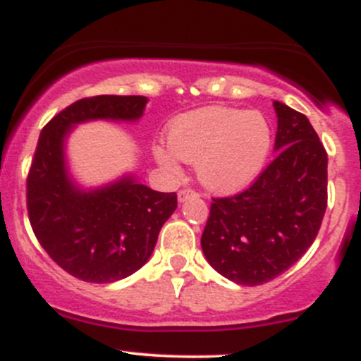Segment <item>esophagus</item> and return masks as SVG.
Wrapping results in <instances>:
<instances>
[{
	"instance_id": "34e87169",
	"label": "esophagus",
	"mask_w": 361,
	"mask_h": 361,
	"mask_svg": "<svg viewBox=\"0 0 361 361\" xmlns=\"http://www.w3.org/2000/svg\"><path fill=\"white\" fill-rule=\"evenodd\" d=\"M197 195H198V193L195 192L193 188H190V186H188V188H181L180 192H178V200L185 202L188 197H197Z\"/></svg>"
}]
</instances>
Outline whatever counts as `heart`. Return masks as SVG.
Here are the masks:
<instances>
[{"mask_svg":"<svg viewBox=\"0 0 361 361\" xmlns=\"http://www.w3.org/2000/svg\"><path fill=\"white\" fill-rule=\"evenodd\" d=\"M169 149L178 159L197 164L198 180L215 192H234L250 185L267 164L273 132L258 110L209 106L181 115L169 130ZM171 152L157 149L166 168H175Z\"/></svg>","mask_w":361,"mask_h":361,"instance_id":"b5f03b06","label":"heart"}]
</instances>
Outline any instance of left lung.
<instances>
[{"instance_id":"obj_1","label":"left lung","mask_w":361,"mask_h":361,"mask_svg":"<svg viewBox=\"0 0 361 361\" xmlns=\"http://www.w3.org/2000/svg\"><path fill=\"white\" fill-rule=\"evenodd\" d=\"M279 154L243 192L215 197L202 250L215 271L239 285L267 283L302 258L327 207V152L309 118L281 102Z\"/></svg>"}]
</instances>
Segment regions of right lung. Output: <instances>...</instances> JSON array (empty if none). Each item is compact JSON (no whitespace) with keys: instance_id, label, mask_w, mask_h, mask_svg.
Returning a JSON list of instances; mask_svg holds the SVG:
<instances>
[{"instance_id":"add662e5","label":"right lung","mask_w":361,"mask_h":361,"mask_svg":"<svg viewBox=\"0 0 361 361\" xmlns=\"http://www.w3.org/2000/svg\"><path fill=\"white\" fill-rule=\"evenodd\" d=\"M146 103V97L118 94L81 98L49 120L39 135L27 176L28 221L47 255L82 281L111 283L137 271L178 200L175 192H154L134 178L81 192L66 173L64 137L85 120H137Z\"/></svg>"}]
</instances>
